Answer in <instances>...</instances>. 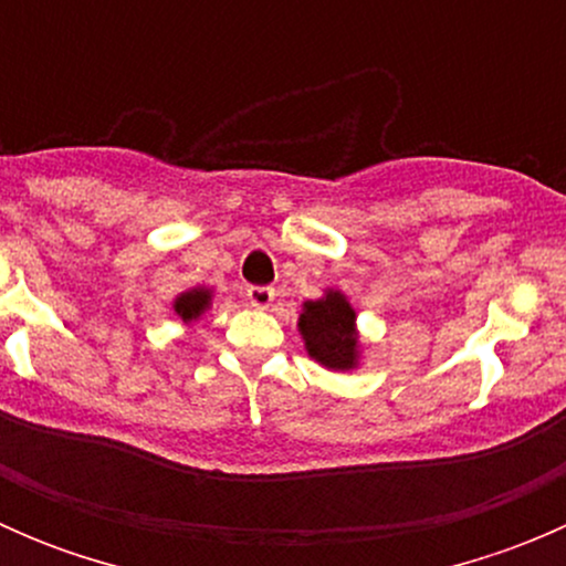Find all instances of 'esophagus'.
Here are the masks:
<instances>
[{"instance_id": "34e87169", "label": "esophagus", "mask_w": 566, "mask_h": 566, "mask_svg": "<svg viewBox=\"0 0 566 566\" xmlns=\"http://www.w3.org/2000/svg\"><path fill=\"white\" fill-rule=\"evenodd\" d=\"M273 295H276V290L273 287H260V284H251V287H247V301L251 306H256V310H265V306H271Z\"/></svg>"}]
</instances>
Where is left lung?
I'll use <instances>...</instances> for the list:
<instances>
[{
    "label": "left lung",
    "instance_id": "obj_1",
    "mask_svg": "<svg viewBox=\"0 0 566 566\" xmlns=\"http://www.w3.org/2000/svg\"><path fill=\"white\" fill-rule=\"evenodd\" d=\"M298 325L306 350L323 367L350 369L356 364V312L345 295L328 293L319 301H306Z\"/></svg>",
    "mask_w": 566,
    "mask_h": 566
}]
</instances>
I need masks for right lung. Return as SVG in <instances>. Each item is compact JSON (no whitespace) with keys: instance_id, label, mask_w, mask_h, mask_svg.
I'll return each mask as SVG.
<instances>
[{"instance_id":"1","label":"right lung","mask_w":566,"mask_h":566,"mask_svg":"<svg viewBox=\"0 0 566 566\" xmlns=\"http://www.w3.org/2000/svg\"><path fill=\"white\" fill-rule=\"evenodd\" d=\"M208 301H210L208 290H191V293L180 295V298L175 301V312L182 319H193V317L202 315V310L208 306Z\"/></svg>"}]
</instances>
